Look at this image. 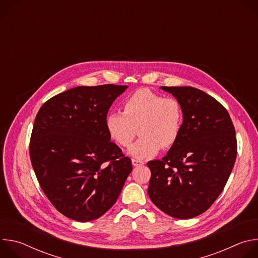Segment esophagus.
I'll use <instances>...</instances> for the list:
<instances>
[{
    "instance_id": "obj_1",
    "label": "esophagus",
    "mask_w": 258,
    "mask_h": 258,
    "mask_svg": "<svg viewBox=\"0 0 258 258\" xmlns=\"http://www.w3.org/2000/svg\"><path fill=\"white\" fill-rule=\"evenodd\" d=\"M132 163H133V165H134V166H141V165H143V164H144V162H143V161L136 160V159H133V160H132Z\"/></svg>"
}]
</instances>
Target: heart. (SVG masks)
I'll list each match as a JSON object with an SVG mask.
<instances>
[{
	"mask_svg": "<svg viewBox=\"0 0 258 258\" xmlns=\"http://www.w3.org/2000/svg\"><path fill=\"white\" fill-rule=\"evenodd\" d=\"M180 103L149 90H139L123 103V113L106 116V130L117 145L127 147L137 134L141 138L130 147L128 154L137 159L155 156L160 148L167 150L176 143L182 127Z\"/></svg>",
	"mask_w": 258,
	"mask_h": 258,
	"instance_id": "obj_1",
	"label": "heart"
}]
</instances>
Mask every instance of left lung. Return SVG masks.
<instances>
[{
	"mask_svg": "<svg viewBox=\"0 0 258 258\" xmlns=\"http://www.w3.org/2000/svg\"><path fill=\"white\" fill-rule=\"evenodd\" d=\"M182 109L176 143L151 170L148 195L164 213L178 219L206 211L223 192L237 157L236 132L227 109L192 87H161Z\"/></svg>",
	"mask_w": 258,
	"mask_h": 258,
	"instance_id": "obj_1",
	"label": "left lung"
}]
</instances>
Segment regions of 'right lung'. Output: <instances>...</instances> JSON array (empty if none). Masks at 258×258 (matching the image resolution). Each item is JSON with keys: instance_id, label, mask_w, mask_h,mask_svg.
<instances>
[{"instance_id": "right-lung-1", "label": "right lung", "mask_w": 258, "mask_h": 258, "mask_svg": "<svg viewBox=\"0 0 258 258\" xmlns=\"http://www.w3.org/2000/svg\"><path fill=\"white\" fill-rule=\"evenodd\" d=\"M127 86L77 87L48 100L34 119L29 155L40 186L63 215L90 222L116 202L132 160L105 119Z\"/></svg>"}]
</instances>
